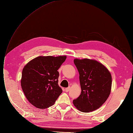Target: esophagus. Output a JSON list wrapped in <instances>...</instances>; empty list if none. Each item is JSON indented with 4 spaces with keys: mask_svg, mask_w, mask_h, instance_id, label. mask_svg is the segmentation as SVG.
<instances>
[{
    "mask_svg": "<svg viewBox=\"0 0 133 133\" xmlns=\"http://www.w3.org/2000/svg\"><path fill=\"white\" fill-rule=\"evenodd\" d=\"M70 87H67V88H65V91H66V92H68V91H70Z\"/></svg>",
    "mask_w": 133,
    "mask_h": 133,
    "instance_id": "1",
    "label": "esophagus"
}]
</instances>
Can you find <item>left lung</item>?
Instances as JSON below:
<instances>
[{
    "label": "left lung",
    "instance_id": "left-lung-1",
    "mask_svg": "<svg viewBox=\"0 0 133 133\" xmlns=\"http://www.w3.org/2000/svg\"><path fill=\"white\" fill-rule=\"evenodd\" d=\"M74 63L79 72L81 93L73 103L81 112H92L108 99L112 87V76L103 64L95 59L75 58Z\"/></svg>",
    "mask_w": 133,
    "mask_h": 133
}]
</instances>
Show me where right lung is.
Wrapping results in <instances>:
<instances>
[{
	"instance_id": "add662e5",
	"label": "right lung",
	"mask_w": 133,
	"mask_h": 133,
	"mask_svg": "<svg viewBox=\"0 0 133 133\" xmlns=\"http://www.w3.org/2000/svg\"><path fill=\"white\" fill-rule=\"evenodd\" d=\"M66 59V56H41L24 66L21 85L25 97L32 105L45 109L55 103L62 92L58 84L57 70Z\"/></svg>"
}]
</instances>
